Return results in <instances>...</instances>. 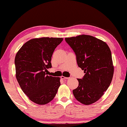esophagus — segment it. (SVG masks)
I'll use <instances>...</instances> for the list:
<instances>
[{
  "mask_svg": "<svg viewBox=\"0 0 127 127\" xmlns=\"http://www.w3.org/2000/svg\"><path fill=\"white\" fill-rule=\"evenodd\" d=\"M61 78L63 79H68L69 78V77H65L63 76H61Z\"/></svg>",
  "mask_w": 127,
  "mask_h": 127,
  "instance_id": "esophagus-1",
  "label": "esophagus"
}]
</instances>
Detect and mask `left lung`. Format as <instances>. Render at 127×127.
Instances as JSON below:
<instances>
[{
  "label": "left lung",
  "mask_w": 127,
  "mask_h": 127,
  "mask_svg": "<svg viewBox=\"0 0 127 127\" xmlns=\"http://www.w3.org/2000/svg\"><path fill=\"white\" fill-rule=\"evenodd\" d=\"M76 55L79 67L84 70L82 79L73 90L74 97L89 105L98 101L112 81L114 65L110 49L105 42L92 36L81 35L65 38Z\"/></svg>",
  "instance_id": "1"
}]
</instances>
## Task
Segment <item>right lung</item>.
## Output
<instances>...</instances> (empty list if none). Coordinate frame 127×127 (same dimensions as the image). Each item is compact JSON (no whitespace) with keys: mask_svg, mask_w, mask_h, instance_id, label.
Wrapping results in <instances>:
<instances>
[{"mask_svg":"<svg viewBox=\"0 0 127 127\" xmlns=\"http://www.w3.org/2000/svg\"><path fill=\"white\" fill-rule=\"evenodd\" d=\"M63 40L60 37L35 38L28 41L15 57L16 77L23 92L38 105L50 102L61 86L60 77L47 75L51 68L55 49Z\"/></svg>","mask_w":127,"mask_h":127,"instance_id":"right-lung-1","label":"right lung"}]
</instances>
